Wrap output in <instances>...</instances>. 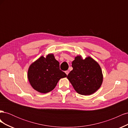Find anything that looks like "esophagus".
Wrapping results in <instances>:
<instances>
[{"label":"esophagus","mask_w":128,"mask_h":128,"mask_svg":"<svg viewBox=\"0 0 128 128\" xmlns=\"http://www.w3.org/2000/svg\"><path fill=\"white\" fill-rule=\"evenodd\" d=\"M69 71H68V70H67V71H66V72H65V73H66V74H67V75H68V74H69Z\"/></svg>","instance_id":"1"}]
</instances>
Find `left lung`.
Returning a JSON list of instances; mask_svg holds the SVG:
<instances>
[{
	"label": "left lung",
	"instance_id": "1",
	"mask_svg": "<svg viewBox=\"0 0 128 128\" xmlns=\"http://www.w3.org/2000/svg\"><path fill=\"white\" fill-rule=\"evenodd\" d=\"M72 70L67 78L75 90L81 95H91L101 86L103 75L99 64L90 56L84 59L77 56L72 62Z\"/></svg>",
	"mask_w": 128,
	"mask_h": 128
}]
</instances>
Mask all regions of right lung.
<instances>
[{"label": "right lung", "instance_id": "1", "mask_svg": "<svg viewBox=\"0 0 128 128\" xmlns=\"http://www.w3.org/2000/svg\"><path fill=\"white\" fill-rule=\"evenodd\" d=\"M67 75L60 69L59 62L52 53L41 56L30 64L28 78L31 86L36 91L46 94L53 90L61 79Z\"/></svg>", "mask_w": 128, "mask_h": 128}]
</instances>
